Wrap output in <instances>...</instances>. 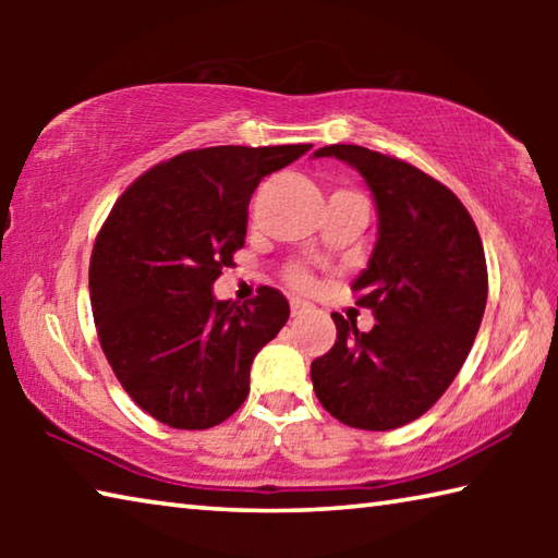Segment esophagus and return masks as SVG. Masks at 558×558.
<instances>
[{
  "label": "esophagus",
  "mask_w": 558,
  "mask_h": 558,
  "mask_svg": "<svg viewBox=\"0 0 558 558\" xmlns=\"http://www.w3.org/2000/svg\"><path fill=\"white\" fill-rule=\"evenodd\" d=\"M305 310H307V302L290 300V313H292V317H300L302 313H305Z\"/></svg>",
  "instance_id": "esophagus-1"
}]
</instances>
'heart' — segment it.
I'll return each instance as SVG.
<instances>
[{
	"instance_id": "1",
	"label": "heart",
	"mask_w": 558,
	"mask_h": 558,
	"mask_svg": "<svg viewBox=\"0 0 558 558\" xmlns=\"http://www.w3.org/2000/svg\"><path fill=\"white\" fill-rule=\"evenodd\" d=\"M292 282H295V286H300V288H305L307 286V282H310V278H307V272L305 270H300V268H295V270H292Z\"/></svg>"
}]
</instances>
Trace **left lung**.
<instances>
[{
  "label": "left lung",
  "mask_w": 558,
  "mask_h": 558,
  "mask_svg": "<svg viewBox=\"0 0 558 558\" xmlns=\"http://www.w3.org/2000/svg\"><path fill=\"white\" fill-rule=\"evenodd\" d=\"M372 189L379 231L352 282L376 325L332 315L337 342L310 366L319 403L362 430H391L426 413L465 364L487 302L475 221L448 186L359 145H329Z\"/></svg>",
  "instance_id": "left-lung-1"
}]
</instances>
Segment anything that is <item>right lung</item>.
Returning <instances> with one entry per match:
<instances>
[{"instance_id":"add662e5","label":"right lung","mask_w":558,"mask_h":558,"mask_svg":"<svg viewBox=\"0 0 558 558\" xmlns=\"http://www.w3.org/2000/svg\"><path fill=\"white\" fill-rule=\"evenodd\" d=\"M313 145L206 147L149 169L112 206L93 245L90 305L122 389L172 428L204 430L248 396L251 364L290 317L276 288L248 305L214 298L243 248L263 177Z\"/></svg>"}]
</instances>
